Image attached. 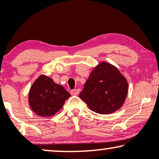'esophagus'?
<instances>
[{
    "label": "esophagus",
    "mask_w": 159,
    "mask_h": 159,
    "mask_svg": "<svg viewBox=\"0 0 159 159\" xmlns=\"http://www.w3.org/2000/svg\"><path fill=\"white\" fill-rule=\"evenodd\" d=\"M79 92H80L79 89H74V90H71L70 93L72 95H75H75H78L79 93Z\"/></svg>",
    "instance_id": "esophagus-1"
}]
</instances>
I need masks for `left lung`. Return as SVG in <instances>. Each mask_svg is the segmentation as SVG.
Returning a JSON list of instances; mask_svg holds the SVG:
<instances>
[{"instance_id":"8db88e82","label":"left lung","mask_w":159,"mask_h":159,"mask_svg":"<svg viewBox=\"0 0 159 159\" xmlns=\"http://www.w3.org/2000/svg\"><path fill=\"white\" fill-rule=\"evenodd\" d=\"M127 93L125 78L116 67L102 62L90 73L79 97L92 111L108 114L122 107Z\"/></svg>"}]
</instances>
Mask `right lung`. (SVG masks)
<instances>
[{
  "label": "right lung",
  "instance_id": "right-lung-1",
  "mask_svg": "<svg viewBox=\"0 0 159 159\" xmlns=\"http://www.w3.org/2000/svg\"><path fill=\"white\" fill-rule=\"evenodd\" d=\"M71 95L52 78L40 75L29 92V105L40 116H52L60 111Z\"/></svg>",
  "mask_w": 159,
  "mask_h": 159
}]
</instances>
